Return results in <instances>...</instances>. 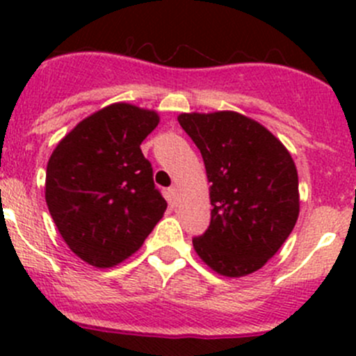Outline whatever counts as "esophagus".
<instances>
[{"label": "esophagus", "instance_id": "esophagus-1", "mask_svg": "<svg viewBox=\"0 0 356 356\" xmlns=\"http://www.w3.org/2000/svg\"><path fill=\"white\" fill-rule=\"evenodd\" d=\"M168 196H170V201H174V203H177V201H179V189L175 188V186H172V188H168Z\"/></svg>", "mask_w": 356, "mask_h": 356}]
</instances>
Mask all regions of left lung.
I'll list each match as a JSON object with an SVG mask.
<instances>
[{"label":"left lung","mask_w":356,"mask_h":356,"mask_svg":"<svg viewBox=\"0 0 356 356\" xmlns=\"http://www.w3.org/2000/svg\"><path fill=\"white\" fill-rule=\"evenodd\" d=\"M210 186L211 218L193 238L201 260L225 277L258 270L289 238L300 213L298 172L282 143L236 111L182 113Z\"/></svg>","instance_id":"obj_1"}]
</instances>
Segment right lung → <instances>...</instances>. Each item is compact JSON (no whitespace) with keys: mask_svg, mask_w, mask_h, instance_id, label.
<instances>
[{"mask_svg":"<svg viewBox=\"0 0 356 356\" xmlns=\"http://www.w3.org/2000/svg\"><path fill=\"white\" fill-rule=\"evenodd\" d=\"M156 125L155 111L115 103L75 125L49 158V213L68 248L95 267L131 257L167 210L139 148Z\"/></svg>","mask_w":356,"mask_h":356,"instance_id":"add662e5","label":"right lung"}]
</instances>
